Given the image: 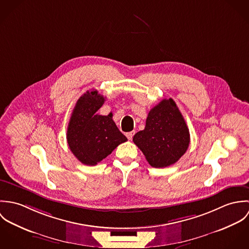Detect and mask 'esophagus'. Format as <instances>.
Here are the masks:
<instances>
[{"label":"esophagus","mask_w":249,"mask_h":249,"mask_svg":"<svg viewBox=\"0 0 249 249\" xmlns=\"http://www.w3.org/2000/svg\"><path fill=\"white\" fill-rule=\"evenodd\" d=\"M134 134H135V132H134V131L127 132V133H126V137H127V139H128V140H132V138H133Z\"/></svg>","instance_id":"obj_1"}]
</instances>
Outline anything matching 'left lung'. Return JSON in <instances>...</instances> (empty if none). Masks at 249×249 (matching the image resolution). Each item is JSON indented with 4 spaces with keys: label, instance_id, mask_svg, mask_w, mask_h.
I'll list each match as a JSON object with an SVG mask.
<instances>
[{
    "label": "left lung",
    "instance_id": "1",
    "mask_svg": "<svg viewBox=\"0 0 249 249\" xmlns=\"http://www.w3.org/2000/svg\"><path fill=\"white\" fill-rule=\"evenodd\" d=\"M151 167H169L181 158L190 143L186 122L173 99L162 100L147 115L144 129L133 137Z\"/></svg>",
    "mask_w": 249,
    "mask_h": 249
}]
</instances>
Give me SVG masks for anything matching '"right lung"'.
<instances>
[{"label":"right lung","mask_w":249,"mask_h":249,"mask_svg":"<svg viewBox=\"0 0 249 249\" xmlns=\"http://www.w3.org/2000/svg\"><path fill=\"white\" fill-rule=\"evenodd\" d=\"M106 98L97 90L87 91L76 102L67 129V142L82 164L95 166L127 138L112 120L113 114H98Z\"/></svg>","instance_id":"right-lung-1"}]
</instances>
